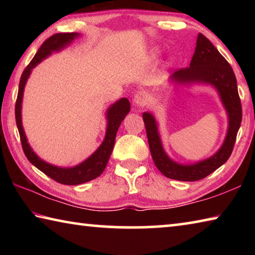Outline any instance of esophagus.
<instances>
[{
    "mask_svg": "<svg viewBox=\"0 0 255 255\" xmlns=\"http://www.w3.org/2000/svg\"><path fill=\"white\" fill-rule=\"evenodd\" d=\"M149 100V94L145 91H139L135 94L133 97V103L137 107H144L148 103Z\"/></svg>",
    "mask_w": 255,
    "mask_h": 255,
    "instance_id": "esophagus-1",
    "label": "esophagus"
}]
</instances>
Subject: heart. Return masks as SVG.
I'll return each mask as SVG.
<instances>
[{
    "instance_id": "obj_1",
    "label": "heart",
    "mask_w": 255,
    "mask_h": 255,
    "mask_svg": "<svg viewBox=\"0 0 255 255\" xmlns=\"http://www.w3.org/2000/svg\"><path fill=\"white\" fill-rule=\"evenodd\" d=\"M159 54V50L158 49H155L154 53H153V56H157Z\"/></svg>"
}]
</instances>
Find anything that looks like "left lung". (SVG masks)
<instances>
[{
    "label": "left lung",
    "mask_w": 255,
    "mask_h": 255,
    "mask_svg": "<svg viewBox=\"0 0 255 255\" xmlns=\"http://www.w3.org/2000/svg\"><path fill=\"white\" fill-rule=\"evenodd\" d=\"M170 84L210 85L217 91L227 114V132L219 149L210 157L196 163L182 164L172 159L163 147L158 124L150 112H144L143 119L150 154L157 169L166 178L179 181H198L206 178L230 158L236 135L242 123V106L233 68L209 39L198 34L195 54L190 66L175 71L169 79Z\"/></svg>",
    "instance_id": "1"
}]
</instances>
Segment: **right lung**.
Segmentation results:
<instances>
[{
  "label": "right lung",
  "instance_id": "obj_1",
  "mask_svg": "<svg viewBox=\"0 0 255 255\" xmlns=\"http://www.w3.org/2000/svg\"><path fill=\"white\" fill-rule=\"evenodd\" d=\"M81 34L79 32H68V33H55L53 36L49 37L44 44L41 45L39 50L37 51L34 57L30 62L29 65L25 67L22 75H21L20 83H19V91H18V98H16L15 102V122L16 127L20 133L21 144H22L23 152L25 156L29 159V162L37 167L38 170L44 172L46 175H48L57 182L62 184L67 185H76L82 184L85 182H89L93 179L98 178L105 171L107 163L109 161L110 155L112 153L115 146L116 135L122 125L123 120L130 111V103L127 98H122L118 101L108 108L106 118H107V129H106V136L103 138V141L101 145L99 146L98 149L92 155L80 164L75 166L71 167H62L54 165L48 162L41 159L38 155L33 152L31 146L29 145L27 136H25L24 129L22 126V100H23V92L25 84L29 79L30 74L34 67L38 64L41 63L42 60L53 53H58V51L66 48L70 46L76 38H79Z\"/></svg>",
  "mask_w": 255,
  "mask_h": 255
}]
</instances>
